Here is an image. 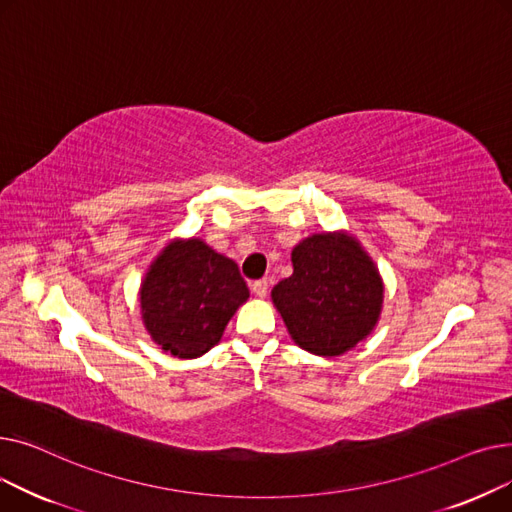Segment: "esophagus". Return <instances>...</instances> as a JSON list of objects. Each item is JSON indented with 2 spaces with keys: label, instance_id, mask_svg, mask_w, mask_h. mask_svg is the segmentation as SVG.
Listing matches in <instances>:
<instances>
[{
  "label": "esophagus",
  "instance_id": "esophagus-1",
  "mask_svg": "<svg viewBox=\"0 0 512 512\" xmlns=\"http://www.w3.org/2000/svg\"><path fill=\"white\" fill-rule=\"evenodd\" d=\"M251 290H253L255 297L263 299L265 294H267V290H270V284H267V280H265V278H263V280H255V282L251 284Z\"/></svg>",
  "mask_w": 512,
  "mask_h": 512
}]
</instances>
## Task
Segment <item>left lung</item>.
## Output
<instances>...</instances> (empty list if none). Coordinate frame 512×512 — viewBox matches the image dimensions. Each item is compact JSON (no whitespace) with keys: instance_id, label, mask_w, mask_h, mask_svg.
Listing matches in <instances>:
<instances>
[{"instance_id":"1","label":"left lung","mask_w":512,"mask_h":512,"mask_svg":"<svg viewBox=\"0 0 512 512\" xmlns=\"http://www.w3.org/2000/svg\"><path fill=\"white\" fill-rule=\"evenodd\" d=\"M272 301L301 348L338 357L378 324L384 282L355 236L324 232L292 249V276L274 286Z\"/></svg>"}]
</instances>
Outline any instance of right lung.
I'll return each instance as SVG.
<instances>
[{
  "mask_svg": "<svg viewBox=\"0 0 512 512\" xmlns=\"http://www.w3.org/2000/svg\"><path fill=\"white\" fill-rule=\"evenodd\" d=\"M249 299L238 265L201 238L174 240L141 284L143 324L155 344L178 359H197L220 342Z\"/></svg>",
  "mask_w": 512,
  "mask_h": 512,
  "instance_id": "add662e5",
  "label": "right lung"
}]
</instances>
